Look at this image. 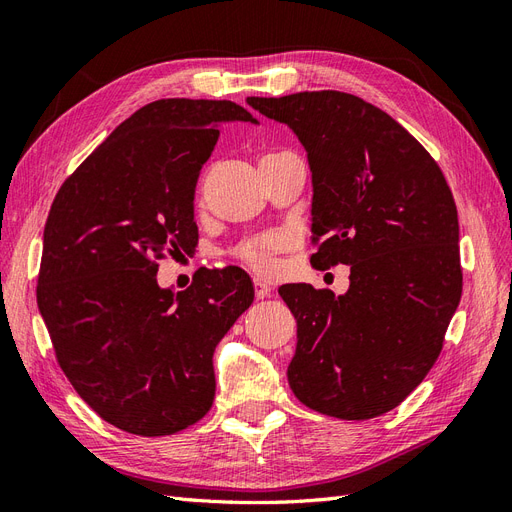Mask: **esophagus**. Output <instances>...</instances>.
I'll return each mask as SVG.
<instances>
[{"label":"esophagus","mask_w":512,"mask_h":512,"mask_svg":"<svg viewBox=\"0 0 512 512\" xmlns=\"http://www.w3.org/2000/svg\"><path fill=\"white\" fill-rule=\"evenodd\" d=\"M271 284L262 282V280H254V292H256V299H267L271 297Z\"/></svg>","instance_id":"esophagus-1"}]
</instances>
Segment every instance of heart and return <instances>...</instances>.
<instances>
[{
    "mask_svg": "<svg viewBox=\"0 0 512 512\" xmlns=\"http://www.w3.org/2000/svg\"><path fill=\"white\" fill-rule=\"evenodd\" d=\"M269 245H271V243H250V245L243 247L241 256H243V260L247 262V265L254 267L256 271L267 273V271H271L273 265H275L273 256H271V252H269Z\"/></svg>",
    "mask_w": 512,
    "mask_h": 512,
    "instance_id": "heart-1",
    "label": "heart"
}]
</instances>
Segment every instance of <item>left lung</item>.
<instances>
[{
	"label": "left lung",
	"instance_id": "1",
	"mask_svg": "<svg viewBox=\"0 0 512 512\" xmlns=\"http://www.w3.org/2000/svg\"><path fill=\"white\" fill-rule=\"evenodd\" d=\"M247 104L297 134L312 170V265H350L344 294L286 284L297 320L288 382L344 421L399 406L436 363L461 299L457 207L440 166L399 123L344 91Z\"/></svg>",
	"mask_w": 512,
	"mask_h": 512
}]
</instances>
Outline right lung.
<instances>
[{
    "instance_id": "1",
    "label": "right lung",
    "mask_w": 512,
    "mask_h": 512,
    "mask_svg": "<svg viewBox=\"0 0 512 512\" xmlns=\"http://www.w3.org/2000/svg\"><path fill=\"white\" fill-rule=\"evenodd\" d=\"M258 123L230 100H156L61 185L44 226L38 309L87 406L136 436H168L215 397L213 352L254 301L243 269L158 284L156 260L198 241L194 190L220 128Z\"/></svg>"
}]
</instances>
